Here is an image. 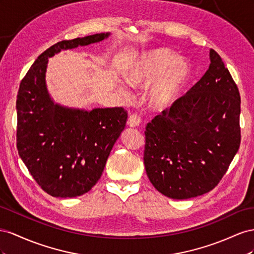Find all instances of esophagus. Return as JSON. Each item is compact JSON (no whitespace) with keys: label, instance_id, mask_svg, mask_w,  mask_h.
<instances>
[{"label":"esophagus","instance_id":"34e87169","mask_svg":"<svg viewBox=\"0 0 254 254\" xmlns=\"http://www.w3.org/2000/svg\"><path fill=\"white\" fill-rule=\"evenodd\" d=\"M140 122L141 120L139 116H137L136 114H132L127 119V126L131 127H136L140 125Z\"/></svg>","mask_w":254,"mask_h":254}]
</instances>
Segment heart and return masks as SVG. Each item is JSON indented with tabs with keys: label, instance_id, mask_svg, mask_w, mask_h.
Instances as JSON below:
<instances>
[{
	"label": "heart",
	"instance_id": "obj_1",
	"mask_svg": "<svg viewBox=\"0 0 254 254\" xmlns=\"http://www.w3.org/2000/svg\"><path fill=\"white\" fill-rule=\"evenodd\" d=\"M190 76V64L164 48L142 52L125 72L126 81L135 88H147L151 85L148 102L156 111L166 110L175 103ZM118 89L127 96L125 85L119 84Z\"/></svg>",
	"mask_w": 254,
	"mask_h": 254
}]
</instances>
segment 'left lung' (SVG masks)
<instances>
[{
	"label": "left lung",
	"mask_w": 254,
	"mask_h": 254,
	"mask_svg": "<svg viewBox=\"0 0 254 254\" xmlns=\"http://www.w3.org/2000/svg\"><path fill=\"white\" fill-rule=\"evenodd\" d=\"M200 81L146 127L143 163L156 190L190 199L219 183L240 149L241 97L218 53Z\"/></svg>",
	"instance_id": "1"
}]
</instances>
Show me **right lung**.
<instances>
[{
    "label": "right lung",
    "instance_id": "obj_1",
    "mask_svg": "<svg viewBox=\"0 0 254 254\" xmlns=\"http://www.w3.org/2000/svg\"><path fill=\"white\" fill-rule=\"evenodd\" d=\"M110 36L101 33L55 43L37 57L20 83L19 155L36 182L53 197H77L97 184L126 127L127 113L122 107L86 111L55 103L46 82L49 59L63 50L88 46Z\"/></svg>",
    "mask_w": 254,
    "mask_h": 254
}]
</instances>
